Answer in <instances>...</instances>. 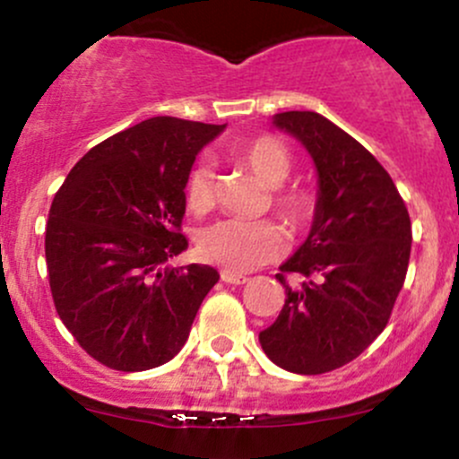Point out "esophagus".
Returning <instances> with one entry per match:
<instances>
[{"label": "esophagus", "mask_w": 459, "mask_h": 459, "mask_svg": "<svg viewBox=\"0 0 459 459\" xmlns=\"http://www.w3.org/2000/svg\"><path fill=\"white\" fill-rule=\"evenodd\" d=\"M221 281L224 283H246L248 281V277H246V274H239V273H230V270H221Z\"/></svg>", "instance_id": "34e87169"}]
</instances>
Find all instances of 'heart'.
I'll return each instance as SVG.
<instances>
[{
	"label": "heart",
	"mask_w": 459,
	"mask_h": 459,
	"mask_svg": "<svg viewBox=\"0 0 459 459\" xmlns=\"http://www.w3.org/2000/svg\"><path fill=\"white\" fill-rule=\"evenodd\" d=\"M233 156L246 165L270 191V202L288 229H306L316 213L315 193L301 185L279 186L292 171V153L279 138L259 136L233 147ZM185 200L193 213H204L213 206V169L209 162H197L186 173ZM197 253L204 262L246 273L274 262L286 253V235L270 220H220L197 235Z\"/></svg>",
	"instance_id": "obj_1"
}]
</instances>
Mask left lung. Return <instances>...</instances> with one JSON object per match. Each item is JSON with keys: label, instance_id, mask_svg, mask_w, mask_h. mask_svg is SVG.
I'll use <instances>...</instances> for the list:
<instances>
[{"label": "left lung", "instance_id": "8db88e82", "mask_svg": "<svg viewBox=\"0 0 459 459\" xmlns=\"http://www.w3.org/2000/svg\"><path fill=\"white\" fill-rule=\"evenodd\" d=\"M273 123L310 152L318 202L306 244L279 268L286 303L259 343L279 368L325 374L363 354L389 323L407 277L411 220L385 167L325 116L281 112Z\"/></svg>", "mask_w": 459, "mask_h": 459}]
</instances>
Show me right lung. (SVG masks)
<instances>
[{
    "label": "right lung",
    "mask_w": 459,
    "mask_h": 459,
    "mask_svg": "<svg viewBox=\"0 0 459 459\" xmlns=\"http://www.w3.org/2000/svg\"><path fill=\"white\" fill-rule=\"evenodd\" d=\"M224 125L143 120L91 147L56 191L46 264L56 315L94 360L116 371L165 365L220 274L169 268L186 250L185 180Z\"/></svg>",
    "instance_id": "add662e5"
}]
</instances>
